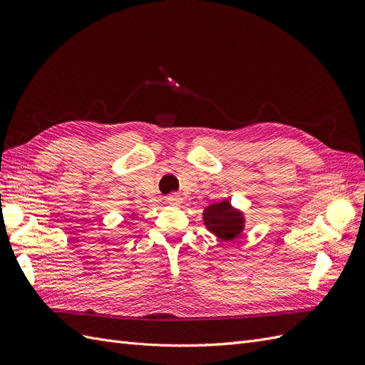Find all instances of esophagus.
Instances as JSON below:
<instances>
[{
  "instance_id": "esophagus-1",
  "label": "esophagus",
  "mask_w": 365,
  "mask_h": 365,
  "mask_svg": "<svg viewBox=\"0 0 365 365\" xmlns=\"http://www.w3.org/2000/svg\"><path fill=\"white\" fill-rule=\"evenodd\" d=\"M165 201H168L169 204H172V205H178L180 202H181V197L178 196V195H175V193H172L170 196H168L165 197Z\"/></svg>"
}]
</instances>
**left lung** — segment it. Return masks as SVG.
<instances>
[{
	"instance_id": "obj_1",
	"label": "left lung",
	"mask_w": 365,
	"mask_h": 365,
	"mask_svg": "<svg viewBox=\"0 0 365 365\" xmlns=\"http://www.w3.org/2000/svg\"><path fill=\"white\" fill-rule=\"evenodd\" d=\"M204 222L210 231L222 240H231L240 235L244 219L231 208L228 201L212 204L204 212Z\"/></svg>"
}]
</instances>
